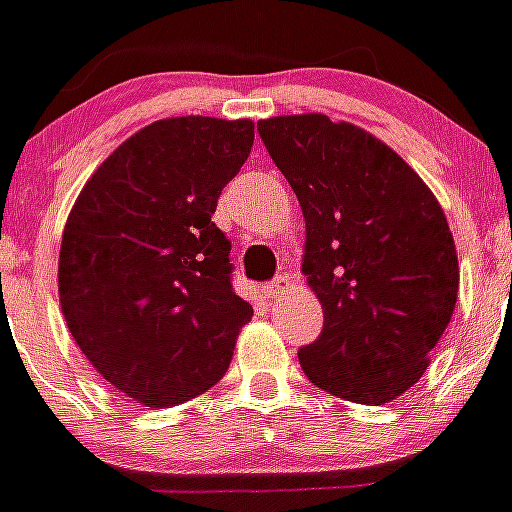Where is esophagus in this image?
<instances>
[{"mask_svg":"<svg viewBox=\"0 0 512 512\" xmlns=\"http://www.w3.org/2000/svg\"><path fill=\"white\" fill-rule=\"evenodd\" d=\"M289 284H292V281H289V276H286V273H281V276H276L268 286H265V294L273 299L281 297L284 292H289Z\"/></svg>","mask_w":512,"mask_h":512,"instance_id":"obj_1","label":"esophagus"}]
</instances>
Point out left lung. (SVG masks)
I'll return each mask as SVG.
<instances>
[{
    "label": "left lung",
    "instance_id": "obj_1",
    "mask_svg": "<svg viewBox=\"0 0 512 512\" xmlns=\"http://www.w3.org/2000/svg\"><path fill=\"white\" fill-rule=\"evenodd\" d=\"M305 215L302 273L323 331L299 355L323 392L384 405L429 368L458 302L442 205L381 139L321 112L257 123Z\"/></svg>",
    "mask_w": 512,
    "mask_h": 512
}]
</instances>
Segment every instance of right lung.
Returning a JSON list of instances; mask_svg holds the SVG:
<instances>
[{
	"instance_id": "add662e5",
	"label": "right lung",
	"mask_w": 512,
	"mask_h": 512,
	"mask_svg": "<svg viewBox=\"0 0 512 512\" xmlns=\"http://www.w3.org/2000/svg\"><path fill=\"white\" fill-rule=\"evenodd\" d=\"M252 141V120H157L94 170L70 210L57 268L65 323L99 376L144 407L218 384L252 318L213 223Z\"/></svg>"
}]
</instances>
